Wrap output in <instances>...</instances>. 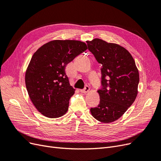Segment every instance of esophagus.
<instances>
[{"label": "esophagus", "mask_w": 161, "mask_h": 161, "mask_svg": "<svg viewBox=\"0 0 161 161\" xmlns=\"http://www.w3.org/2000/svg\"><path fill=\"white\" fill-rule=\"evenodd\" d=\"M89 90H90L89 86H86L85 87L84 89H81L80 91L81 92H83V93H86V92H88L89 91Z\"/></svg>", "instance_id": "obj_1"}]
</instances>
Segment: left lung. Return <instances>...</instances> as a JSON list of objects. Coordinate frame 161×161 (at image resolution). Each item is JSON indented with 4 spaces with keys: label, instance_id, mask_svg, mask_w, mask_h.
<instances>
[{
    "label": "left lung",
    "instance_id": "obj_1",
    "mask_svg": "<svg viewBox=\"0 0 161 161\" xmlns=\"http://www.w3.org/2000/svg\"><path fill=\"white\" fill-rule=\"evenodd\" d=\"M88 48L101 64L100 102L91 108L97 120L111 123L118 119L132 105L138 95L139 72L131 53L119 44L99 38L86 41Z\"/></svg>",
    "mask_w": 161,
    "mask_h": 161
}]
</instances>
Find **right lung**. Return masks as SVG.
<instances>
[{"label":"right lung","instance_id":"right-lung-1","mask_svg":"<svg viewBox=\"0 0 161 161\" xmlns=\"http://www.w3.org/2000/svg\"><path fill=\"white\" fill-rule=\"evenodd\" d=\"M87 48L81 41L55 40L33 53L25 81L31 102L43 115L56 118L66 114L75 89L70 85L65 67Z\"/></svg>","mask_w":161,"mask_h":161}]
</instances>
